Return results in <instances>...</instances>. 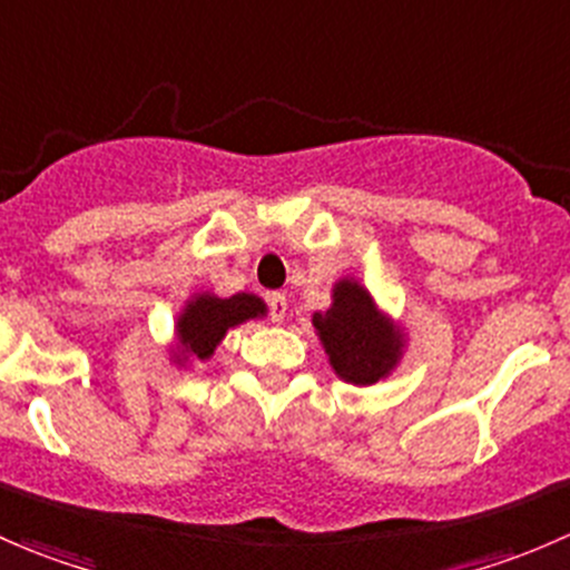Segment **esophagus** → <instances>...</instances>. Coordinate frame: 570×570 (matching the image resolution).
Instances as JSON below:
<instances>
[{
  "instance_id": "esophagus-1",
  "label": "esophagus",
  "mask_w": 570,
  "mask_h": 570,
  "mask_svg": "<svg viewBox=\"0 0 570 570\" xmlns=\"http://www.w3.org/2000/svg\"><path fill=\"white\" fill-rule=\"evenodd\" d=\"M267 306H269V320L273 322H284L286 317V308H289V303H286V295H281V292H273V295L267 297Z\"/></svg>"
}]
</instances>
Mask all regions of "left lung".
I'll return each instance as SVG.
<instances>
[{
	"label": "left lung",
	"instance_id": "left-lung-1",
	"mask_svg": "<svg viewBox=\"0 0 570 570\" xmlns=\"http://www.w3.org/2000/svg\"><path fill=\"white\" fill-rule=\"evenodd\" d=\"M312 322L333 372L353 386H372L400 364L405 333L355 278L338 281L331 308L314 314Z\"/></svg>",
	"mask_w": 570,
	"mask_h": 570
}]
</instances>
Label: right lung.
Segmentation results:
<instances>
[{
  "label": "right lung",
  "instance_id": "right-lung-1",
  "mask_svg": "<svg viewBox=\"0 0 570 570\" xmlns=\"http://www.w3.org/2000/svg\"><path fill=\"white\" fill-rule=\"evenodd\" d=\"M267 306L262 297L239 292L232 297H217L209 292H200L193 301H187L184 312L176 322V364H184L189 358L206 361L212 358L217 344L228 333V327H237L243 322L264 317Z\"/></svg>",
  "mask_w": 570,
  "mask_h": 570
}]
</instances>
